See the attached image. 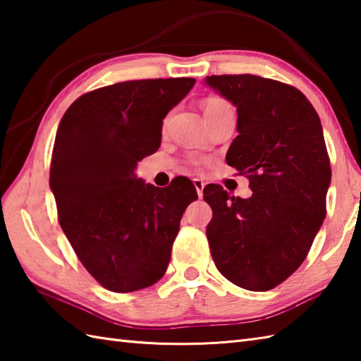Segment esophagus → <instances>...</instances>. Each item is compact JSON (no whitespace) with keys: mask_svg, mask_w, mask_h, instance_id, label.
Wrapping results in <instances>:
<instances>
[{"mask_svg":"<svg viewBox=\"0 0 361 361\" xmlns=\"http://www.w3.org/2000/svg\"><path fill=\"white\" fill-rule=\"evenodd\" d=\"M193 185H195V188H196V191H197V196H202V191H204V187H205V182L202 180V179H200V178H195L193 179Z\"/></svg>","mask_w":361,"mask_h":361,"instance_id":"esophagus-1","label":"esophagus"}]
</instances>
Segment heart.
I'll use <instances>...</instances> for the list:
<instances>
[{
  "label": "heart",
  "instance_id": "b5f03b06",
  "mask_svg": "<svg viewBox=\"0 0 361 361\" xmlns=\"http://www.w3.org/2000/svg\"><path fill=\"white\" fill-rule=\"evenodd\" d=\"M229 104H227V102L224 101V99H221V98H216V97H210V98H207L204 101V104H202V109H204V115H207V114H212V112H215V110H218V109H223V107H227Z\"/></svg>",
  "mask_w": 361,
  "mask_h": 361
}]
</instances>
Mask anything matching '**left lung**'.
Returning a JSON list of instances; mask_svg holds the SVG:
<instances>
[{
  "label": "left lung",
  "mask_w": 361,
  "mask_h": 361,
  "mask_svg": "<svg viewBox=\"0 0 361 361\" xmlns=\"http://www.w3.org/2000/svg\"><path fill=\"white\" fill-rule=\"evenodd\" d=\"M205 84L237 107L226 161L252 190L243 200L221 185L204 188L210 252L227 281L267 291L302 264L326 218L332 171L321 120L302 92L279 80L223 75Z\"/></svg>",
  "instance_id": "obj_1"
}]
</instances>
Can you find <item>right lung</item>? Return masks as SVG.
<instances>
[{"instance_id":"1","label":"right lung","mask_w":361,"mask_h":361,"mask_svg":"<svg viewBox=\"0 0 361 361\" xmlns=\"http://www.w3.org/2000/svg\"><path fill=\"white\" fill-rule=\"evenodd\" d=\"M193 78L142 79L85 93L59 124L49 187L59 223L85 269L104 288L130 293L165 274L187 205V178L145 183L137 164L156 152L161 124L193 88Z\"/></svg>"}]
</instances>
